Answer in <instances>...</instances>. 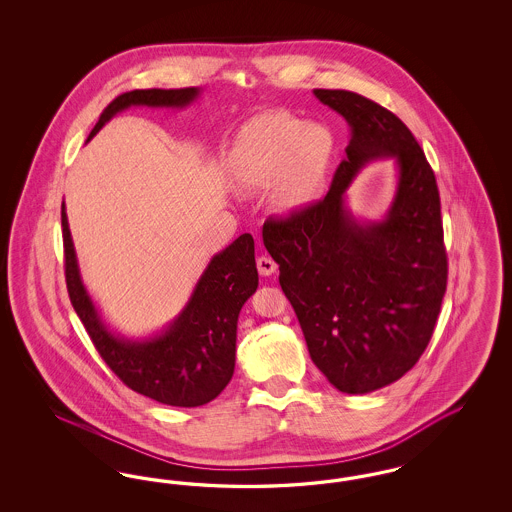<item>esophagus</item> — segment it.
Returning a JSON list of instances; mask_svg holds the SVG:
<instances>
[{
	"label": "esophagus",
	"mask_w": 512,
	"mask_h": 512,
	"mask_svg": "<svg viewBox=\"0 0 512 512\" xmlns=\"http://www.w3.org/2000/svg\"><path fill=\"white\" fill-rule=\"evenodd\" d=\"M257 268H259V272H261L263 276H272V274L276 272L278 265H276L270 257H259V259H257Z\"/></svg>",
	"instance_id": "34e87169"
}]
</instances>
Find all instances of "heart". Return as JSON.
Masks as SVG:
<instances>
[{
	"instance_id": "1",
	"label": "heart",
	"mask_w": 512,
	"mask_h": 512,
	"mask_svg": "<svg viewBox=\"0 0 512 512\" xmlns=\"http://www.w3.org/2000/svg\"><path fill=\"white\" fill-rule=\"evenodd\" d=\"M336 151L334 132L322 122H301L272 111L247 122L228 153L232 176L249 190L276 186L280 211L303 209L315 197Z\"/></svg>"
}]
</instances>
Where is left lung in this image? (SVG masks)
<instances>
[{
    "label": "left lung",
    "mask_w": 512,
    "mask_h": 512,
    "mask_svg": "<svg viewBox=\"0 0 512 512\" xmlns=\"http://www.w3.org/2000/svg\"><path fill=\"white\" fill-rule=\"evenodd\" d=\"M351 128L324 199L267 220L263 244L309 355L343 393H370L409 372L434 334L447 288L436 176L411 130L372 99L315 90ZM393 158L398 188L382 221H359L344 192L370 160Z\"/></svg>",
    "instance_id": "1"
}]
</instances>
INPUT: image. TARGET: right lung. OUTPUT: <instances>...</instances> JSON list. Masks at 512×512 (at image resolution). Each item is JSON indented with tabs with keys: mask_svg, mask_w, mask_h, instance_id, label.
<instances>
[{
	"mask_svg": "<svg viewBox=\"0 0 512 512\" xmlns=\"http://www.w3.org/2000/svg\"><path fill=\"white\" fill-rule=\"evenodd\" d=\"M199 92V88L126 92L103 109L88 140L128 107L182 109L194 103ZM61 226L69 297L107 366L130 390L163 405L199 407L213 401L232 380L238 317L245 301L259 286L251 234H242L211 259L197 280L190 301L165 330L144 340H128L109 330L84 288L65 201L61 205Z\"/></svg>",
	"mask_w": 512,
	"mask_h": 512,
	"instance_id": "obj_1",
	"label": "right lung"
}]
</instances>
